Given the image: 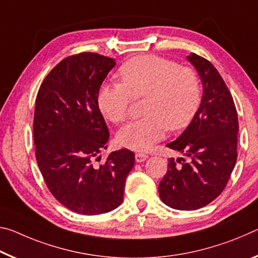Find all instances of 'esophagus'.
<instances>
[{
  "label": "esophagus",
  "instance_id": "esophagus-1",
  "mask_svg": "<svg viewBox=\"0 0 258 258\" xmlns=\"http://www.w3.org/2000/svg\"><path fill=\"white\" fill-rule=\"evenodd\" d=\"M147 158H149V157H147L146 154H143V153H137L136 155H135V159H136V162H138V163L144 162Z\"/></svg>",
  "mask_w": 258,
  "mask_h": 258
}]
</instances>
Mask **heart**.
Instances as JSON below:
<instances>
[{"instance_id": "obj_1", "label": "heart", "mask_w": 258, "mask_h": 258, "mask_svg": "<svg viewBox=\"0 0 258 258\" xmlns=\"http://www.w3.org/2000/svg\"><path fill=\"white\" fill-rule=\"evenodd\" d=\"M122 83L105 84L98 95L104 116L113 123L123 122L132 97H149L144 117L124 125L117 133L120 145L147 151L161 141L167 129L179 130L193 119L200 105V83L187 67L153 54L135 57L121 66Z\"/></svg>"}]
</instances>
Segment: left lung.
Instances as JSON below:
<instances>
[{"instance_id": "obj_1", "label": "left lung", "mask_w": 258, "mask_h": 258, "mask_svg": "<svg viewBox=\"0 0 258 258\" xmlns=\"http://www.w3.org/2000/svg\"><path fill=\"white\" fill-rule=\"evenodd\" d=\"M186 59L199 74L204 92L187 128L167 144L188 161L168 160L159 194L170 208L197 210L216 199L230 179L238 157L239 123L233 98L218 71L196 53Z\"/></svg>"}]
</instances>
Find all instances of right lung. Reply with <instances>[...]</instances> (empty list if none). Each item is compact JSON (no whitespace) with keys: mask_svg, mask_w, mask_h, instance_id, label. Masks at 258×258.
<instances>
[{"mask_svg":"<svg viewBox=\"0 0 258 258\" xmlns=\"http://www.w3.org/2000/svg\"><path fill=\"white\" fill-rule=\"evenodd\" d=\"M114 66V59L98 53L74 54L53 67L37 92L36 161L52 196L78 214L100 215L117 208L135 164V154L126 149L96 162L109 138L98 106L99 89Z\"/></svg>","mask_w":258,"mask_h":258,"instance_id":"right-lung-1","label":"right lung"}]
</instances>
